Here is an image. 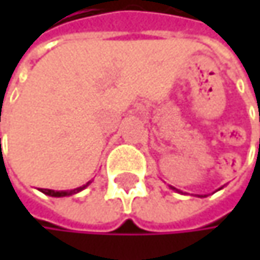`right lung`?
I'll use <instances>...</instances> for the list:
<instances>
[{"label": "right lung", "mask_w": 260, "mask_h": 260, "mask_svg": "<svg viewBox=\"0 0 260 260\" xmlns=\"http://www.w3.org/2000/svg\"><path fill=\"white\" fill-rule=\"evenodd\" d=\"M87 185H88V183H85V185H82V186H79V188H75V189H68V191H54V189H46V188H42L40 191L45 192V194H48V196H52V197H64V196H72V194L78 192L81 189H84Z\"/></svg>", "instance_id": "add662e5"}]
</instances>
